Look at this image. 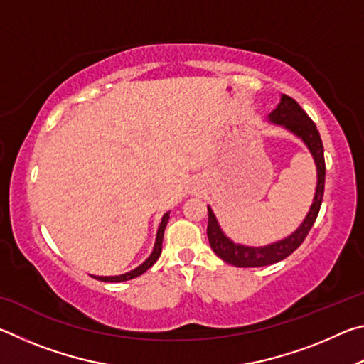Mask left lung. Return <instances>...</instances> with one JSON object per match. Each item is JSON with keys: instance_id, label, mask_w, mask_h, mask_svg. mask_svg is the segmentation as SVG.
Instances as JSON below:
<instances>
[{"instance_id": "1", "label": "left lung", "mask_w": 364, "mask_h": 364, "mask_svg": "<svg viewBox=\"0 0 364 364\" xmlns=\"http://www.w3.org/2000/svg\"><path fill=\"white\" fill-rule=\"evenodd\" d=\"M268 120L274 125L284 127L286 130L294 133L304 141L308 151L311 152L313 160L316 165V193L313 197V204L310 207V212L306 213L305 220L301 225L295 230L291 236L281 239L278 242L262 245V247H249V245L234 244L226 234L221 231V228L217 221V217L212 212L210 207L208 210V226H207V236L208 242H210L212 250L217 254L221 260L234 264L239 268H258L267 267V264H273L276 262L284 260L292 252L299 247V245L305 241L306 234L310 232L313 223L319 213V207L323 202L324 194V178H326V164H324V147L319 132L316 130V125L311 122L310 117L306 115L304 109L299 106V102L289 97L286 95L281 96V101L276 109L268 115Z\"/></svg>"}]
</instances>
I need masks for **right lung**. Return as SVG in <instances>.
Returning a JSON list of instances; mask_svg holds the SVG:
<instances>
[{"label":"right lung","mask_w":364,"mask_h":364,"mask_svg":"<svg viewBox=\"0 0 364 364\" xmlns=\"http://www.w3.org/2000/svg\"><path fill=\"white\" fill-rule=\"evenodd\" d=\"M168 218H170V212H167L162 217V221H160L159 230H157V237H156V244H154V250H152V254L147 257V260L144 263H141L138 268L128 271V273H125V274H119V276H93V278L97 279V281H104V282H122V281H128V279L138 278V276L143 274L144 271L149 269L152 264L159 260L160 254H162L164 231H165V226H167V223H168Z\"/></svg>","instance_id":"obj_1"}]
</instances>
